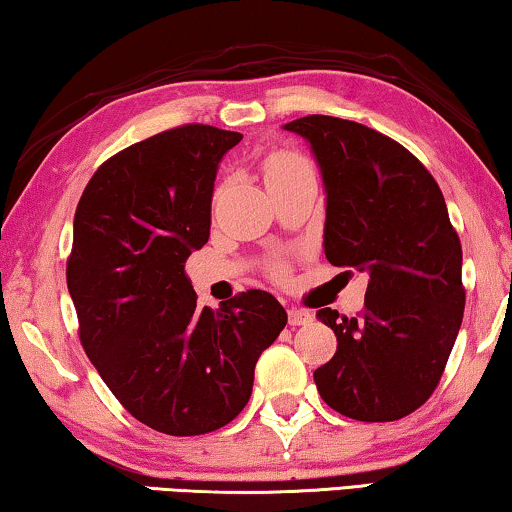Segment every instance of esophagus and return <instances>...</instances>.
Returning <instances> with one entry per match:
<instances>
[{
  "label": "esophagus",
  "mask_w": 512,
  "mask_h": 512,
  "mask_svg": "<svg viewBox=\"0 0 512 512\" xmlns=\"http://www.w3.org/2000/svg\"><path fill=\"white\" fill-rule=\"evenodd\" d=\"M314 316L305 309H288V325H309Z\"/></svg>",
  "instance_id": "esophagus-1"
}]
</instances>
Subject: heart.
I'll return each instance as SVG.
<instances>
[{"mask_svg": "<svg viewBox=\"0 0 512 512\" xmlns=\"http://www.w3.org/2000/svg\"><path fill=\"white\" fill-rule=\"evenodd\" d=\"M300 170H309V164L298 154L293 152H277L272 157L265 159L263 173H265V182L270 180H279V177H288L300 173Z\"/></svg>", "mask_w": 512, "mask_h": 512, "instance_id": "heart-1", "label": "heart"}]
</instances>
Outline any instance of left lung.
Instances as JSON below:
<instances>
[{
    "label": "left lung",
    "mask_w": 512,
    "mask_h": 512,
    "mask_svg": "<svg viewBox=\"0 0 512 512\" xmlns=\"http://www.w3.org/2000/svg\"><path fill=\"white\" fill-rule=\"evenodd\" d=\"M284 129L307 140L321 168L325 258L369 277L360 316L316 311L337 337L316 388L346 418L409 416L441 381L464 314L462 244L439 184L365 124L307 115Z\"/></svg>",
    "instance_id": "left-lung-1"
}]
</instances>
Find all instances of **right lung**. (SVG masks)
<instances>
[{
  "instance_id": "1",
  "label": "right lung",
  "mask_w": 512,
  "mask_h": 512,
  "mask_svg": "<svg viewBox=\"0 0 512 512\" xmlns=\"http://www.w3.org/2000/svg\"><path fill=\"white\" fill-rule=\"evenodd\" d=\"M240 140L207 124L157 133L110 157L76 207L66 286L80 342L124 409L161 434L228 425L288 321L256 288L201 309L184 274L210 238L221 159Z\"/></svg>"
}]
</instances>
